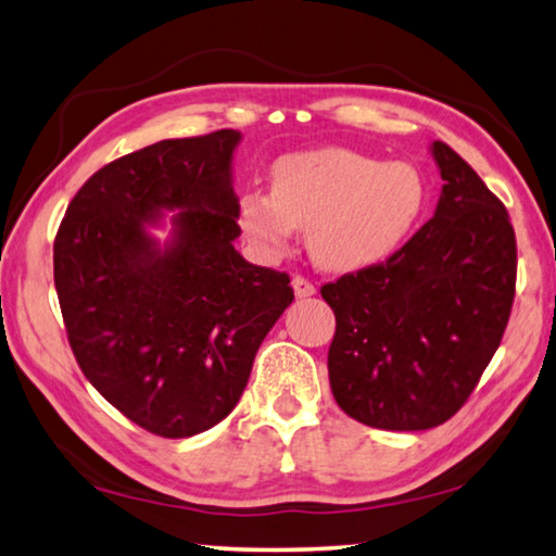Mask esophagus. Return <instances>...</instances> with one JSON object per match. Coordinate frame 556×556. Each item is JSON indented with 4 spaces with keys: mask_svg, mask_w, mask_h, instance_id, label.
I'll return each mask as SVG.
<instances>
[{
    "mask_svg": "<svg viewBox=\"0 0 556 556\" xmlns=\"http://www.w3.org/2000/svg\"><path fill=\"white\" fill-rule=\"evenodd\" d=\"M291 289H294V296L296 299H308V296L316 294V287L308 279H304V277L291 279Z\"/></svg>",
    "mask_w": 556,
    "mask_h": 556,
    "instance_id": "esophagus-1",
    "label": "esophagus"
}]
</instances>
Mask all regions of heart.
<instances>
[{
  "label": "heart",
  "mask_w": 556,
  "mask_h": 556,
  "mask_svg": "<svg viewBox=\"0 0 556 556\" xmlns=\"http://www.w3.org/2000/svg\"><path fill=\"white\" fill-rule=\"evenodd\" d=\"M429 199L417 164L318 147L279 156L271 191H244L238 220L269 257L287 255L299 230H308L318 267L361 271L397 255L425 220Z\"/></svg>",
  "instance_id": "obj_1"
}]
</instances>
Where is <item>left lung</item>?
Segmentation results:
<instances>
[{
    "mask_svg": "<svg viewBox=\"0 0 556 556\" xmlns=\"http://www.w3.org/2000/svg\"><path fill=\"white\" fill-rule=\"evenodd\" d=\"M434 218L384 265L321 287L336 314L328 380L348 417L390 431L444 425L501 345L517 248L505 205L444 142Z\"/></svg>",
    "mask_w": 556,
    "mask_h": 556,
    "instance_id": "8db88e82",
    "label": "left lung"
}]
</instances>
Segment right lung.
Here are the masks:
<instances>
[{
  "mask_svg": "<svg viewBox=\"0 0 556 556\" xmlns=\"http://www.w3.org/2000/svg\"><path fill=\"white\" fill-rule=\"evenodd\" d=\"M240 139L238 129L164 139L102 166L53 242L75 361L112 407L156 437L186 439L228 417L260 343L294 301L285 271L235 250ZM162 224L164 243L153 235Z\"/></svg>",
  "mask_w": 556,
  "mask_h": 556,
  "instance_id": "right-lung-1",
  "label": "right lung"
}]
</instances>
